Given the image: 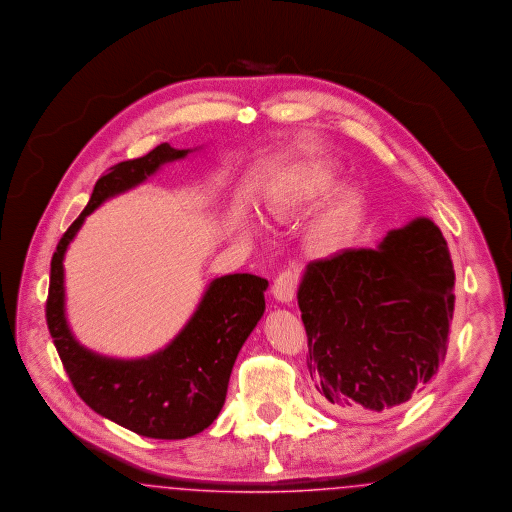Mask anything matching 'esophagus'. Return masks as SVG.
<instances>
[{
	"mask_svg": "<svg viewBox=\"0 0 512 512\" xmlns=\"http://www.w3.org/2000/svg\"><path fill=\"white\" fill-rule=\"evenodd\" d=\"M297 284H299L297 270L295 268H286L274 280V286H272L274 299H278L280 303H291L293 297H295V291H297Z\"/></svg>",
	"mask_w": 512,
	"mask_h": 512,
	"instance_id": "34e87169",
	"label": "esophagus"
}]
</instances>
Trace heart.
<instances>
[{"instance_id": "heart-1", "label": "heart", "mask_w": 512, "mask_h": 512, "mask_svg": "<svg viewBox=\"0 0 512 512\" xmlns=\"http://www.w3.org/2000/svg\"><path fill=\"white\" fill-rule=\"evenodd\" d=\"M341 179L333 167H307L291 175L268 205L274 221H291L324 204L339 188ZM364 215V198L350 188L333 196L308 226V246L320 257H333L350 246Z\"/></svg>"}]
</instances>
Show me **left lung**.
Here are the masks:
<instances>
[{"instance_id": "left-lung-1", "label": "left lung", "mask_w": 512, "mask_h": 512, "mask_svg": "<svg viewBox=\"0 0 512 512\" xmlns=\"http://www.w3.org/2000/svg\"><path fill=\"white\" fill-rule=\"evenodd\" d=\"M455 272L427 217L390 230L377 249L308 263L297 291L316 400L335 415L408 402L446 360Z\"/></svg>"}]
</instances>
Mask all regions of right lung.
Returning a JSON list of instances; mask_svg holds the SVG:
<instances>
[{
  "mask_svg": "<svg viewBox=\"0 0 512 512\" xmlns=\"http://www.w3.org/2000/svg\"><path fill=\"white\" fill-rule=\"evenodd\" d=\"M188 152L164 143L143 158L110 167L53 253L45 305L47 328L83 402L123 429L158 440H183L217 419L236 356L265 312L268 282L253 274L215 278L192 318L167 347L146 358L118 360L82 347L68 328L62 261L87 215Z\"/></svg>",
  "mask_w": 512,
  "mask_h": 512,
  "instance_id": "right-lung-1",
  "label": "right lung"
}]
</instances>
